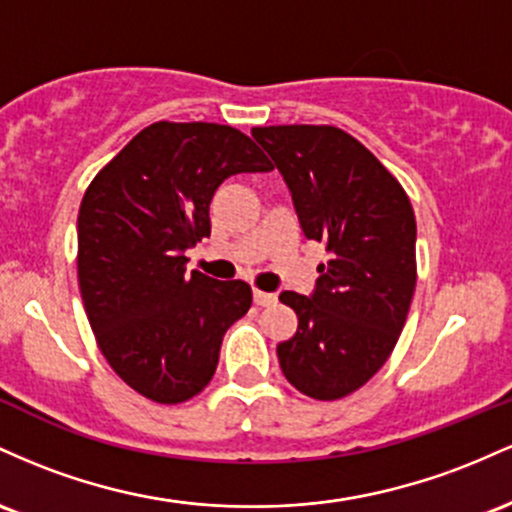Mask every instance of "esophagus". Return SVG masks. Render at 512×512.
I'll return each instance as SVG.
<instances>
[{
	"label": "esophagus",
	"instance_id": "esophagus-1",
	"mask_svg": "<svg viewBox=\"0 0 512 512\" xmlns=\"http://www.w3.org/2000/svg\"><path fill=\"white\" fill-rule=\"evenodd\" d=\"M254 302L258 307H268V304L275 302L273 292H263V290H254Z\"/></svg>",
	"mask_w": 512,
	"mask_h": 512
}]
</instances>
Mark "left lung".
<instances>
[{
  "label": "left lung",
  "mask_w": 512,
  "mask_h": 512,
  "mask_svg": "<svg viewBox=\"0 0 512 512\" xmlns=\"http://www.w3.org/2000/svg\"><path fill=\"white\" fill-rule=\"evenodd\" d=\"M292 193L307 239L331 254L312 297L285 290L295 336L280 370L319 401L353 394L387 363L416 290V217L401 183L370 149L333 125L251 130Z\"/></svg>",
  "instance_id": "left-lung-1"
}]
</instances>
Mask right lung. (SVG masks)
Wrapping results in <instances>:
<instances>
[{
	"instance_id": "1",
	"label": "right lung",
	"mask_w": 512,
	"mask_h": 512,
	"mask_svg": "<svg viewBox=\"0 0 512 512\" xmlns=\"http://www.w3.org/2000/svg\"><path fill=\"white\" fill-rule=\"evenodd\" d=\"M271 169L237 128L159 120L86 188L77 217L86 319L108 365L145 399L181 404L215 375L222 336L249 312L251 287L186 275V251L210 237L222 181Z\"/></svg>"
}]
</instances>
